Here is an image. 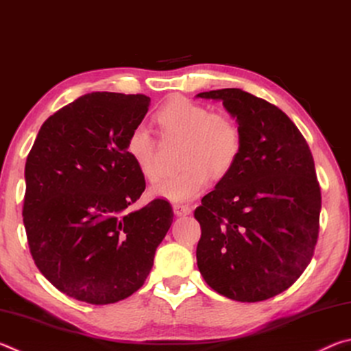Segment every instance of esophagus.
<instances>
[{"mask_svg":"<svg viewBox=\"0 0 351 351\" xmlns=\"http://www.w3.org/2000/svg\"><path fill=\"white\" fill-rule=\"evenodd\" d=\"M173 212L176 217H184V215H190V213H192V209L186 204H175Z\"/></svg>","mask_w":351,"mask_h":351,"instance_id":"34e87169","label":"esophagus"}]
</instances>
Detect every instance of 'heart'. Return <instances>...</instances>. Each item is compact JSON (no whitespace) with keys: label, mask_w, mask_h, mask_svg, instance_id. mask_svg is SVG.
<instances>
[{"label":"heart","mask_w":351,"mask_h":351,"mask_svg":"<svg viewBox=\"0 0 351 351\" xmlns=\"http://www.w3.org/2000/svg\"><path fill=\"white\" fill-rule=\"evenodd\" d=\"M156 121L164 136L186 138L182 152L186 169L154 184L153 197L186 203L204 192L212 173L228 175L239 161L243 139L234 119L215 114L190 99L175 97L158 110ZM127 152L145 180H158V141L145 125H136L130 132Z\"/></svg>","instance_id":"obj_1"}]
</instances>
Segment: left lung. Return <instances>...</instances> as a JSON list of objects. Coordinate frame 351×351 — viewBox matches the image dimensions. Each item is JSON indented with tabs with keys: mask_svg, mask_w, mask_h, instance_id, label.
I'll list each match as a JSON object with an SVG mask.
<instances>
[{
	"mask_svg": "<svg viewBox=\"0 0 351 351\" xmlns=\"http://www.w3.org/2000/svg\"><path fill=\"white\" fill-rule=\"evenodd\" d=\"M243 147L234 169L201 199L197 263L206 283L239 302L271 299L306 269L319 237L320 187L310 147L294 122L266 100L224 88Z\"/></svg>",
	"mask_w": 351,
	"mask_h": 351,
	"instance_id": "obj_1",
	"label": "left lung"
}]
</instances>
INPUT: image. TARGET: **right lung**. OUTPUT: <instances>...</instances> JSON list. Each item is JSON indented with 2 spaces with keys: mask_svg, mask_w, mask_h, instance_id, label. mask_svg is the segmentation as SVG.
I'll return each mask as SVG.
<instances>
[{
  "mask_svg": "<svg viewBox=\"0 0 351 351\" xmlns=\"http://www.w3.org/2000/svg\"><path fill=\"white\" fill-rule=\"evenodd\" d=\"M144 94L91 93L46 119L26 159L29 249L47 280L93 305L136 293L173 223L169 201L130 206L145 180L127 152L147 114Z\"/></svg>",
  "mask_w": 351,
  "mask_h": 351,
  "instance_id": "1",
  "label": "right lung"
}]
</instances>
